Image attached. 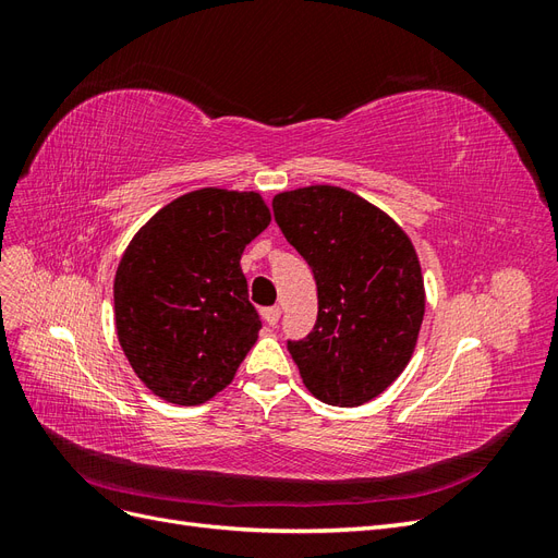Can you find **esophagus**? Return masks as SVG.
<instances>
[{
  "label": "esophagus",
  "instance_id": "obj_1",
  "mask_svg": "<svg viewBox=\"0 0 558 558\" xmlns=\"http://www.w3.org/2000/svg\"><path fill=\"white\" fill-rule=\"evenodd\" d=\"M260 314L265 318V324L272 326V328L279 324V318H281V310L279 307H265Z\"/></svg>",
  "mask_w": 558,
  "mask_h": 558
}]
</instances>
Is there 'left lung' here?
I'll return each mask as SVG.
<instances>
[{"label": "left lung", "instance_id": "obj_1", "mask_svg": "<svg viewBox=\"0 0 558 558\" xmlns=\"http://www.w3.org/2000/svg\"><path fill=\"white\" fill-rule=\"evenodd\" d=\"M272 209L316 279V324L289 340L300 377L320 402L359 408L414 353L426 312L416 251L391 216L337 185L279 193Z\"/></svg>", "mask_w": 558, "mask_h": 558}]
</instances>
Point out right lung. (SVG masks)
<instances>
[{
  "mask_svg": "<svg viewBox=\"0 0 558 558\" xmlns=\"http://www.w3.org/2000/svg\"><path fill=\"white\" fill-rule=\"evenodd\" d=\"M269 226L258 193L202 189L134 234L113 279L116 332L158 398L202 404L232 381L263 328L240 258Z\"/></svg>",
  "mask_w": 558,
  "mask_h": 558,
  "instance_id": "1",
  "label": "right lung"
}]
</instances>
